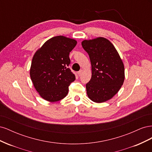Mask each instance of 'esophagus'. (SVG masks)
I'll use <instances>...</instances> for the list:
<instances>
[{"label":"esophagus","instance_id":"obj_1","mask_svg":"<svg viewBox=\"0 0 152 152\" xmlns=\"http://www.w3.org/2000/svg\"><path fill=\"white\" fill-rule=\"evenodd\" d=\"M82 72H83V70H80L79 72H78V75L80 76L82 74Z\"/></svg>","mask_w":152,"mask_h":152}]
</instances>
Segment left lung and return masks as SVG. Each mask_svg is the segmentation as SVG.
<instances>
[{
  "label": "left lung",
  "mask_w": 152,
  "mask_h": 152,
  "mask_svg": "<svg viewBox=\"0 0 152 152\" xmlns=\"http://www.w3.org/2000/svg\"><path fill=\"white\" fill-rule=\"evenodd\" d=\"M82 45L91 63V79L86 86L87 94L95 103L107 102L118 93L124 83L125 72L122 59L106 38L84 40Z\"/></svg>",
  "instance_id": "obj_1"
}]
</instances>
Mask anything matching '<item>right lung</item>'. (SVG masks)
<instances>
[{"instance_id": "right-lung-1", "label": "right lung", "mask_w": 152, "mask_h": 152, "mask_svg": "<svg viewBox=\"0 0 152 152\" xmlns=\"http://www.w3.org/2000/svg\"><path fill=\"white\" fill-rule=\"evenodd\" d=\"M77 42L59 35L48 40L34 54L30 75L36 91L45 100L56 102L68 93V87L75 80L68 68L70 63L69 54Z\"/></svg>"}]
</instances>
